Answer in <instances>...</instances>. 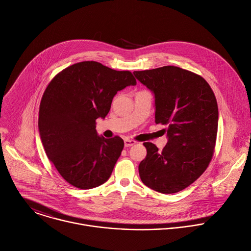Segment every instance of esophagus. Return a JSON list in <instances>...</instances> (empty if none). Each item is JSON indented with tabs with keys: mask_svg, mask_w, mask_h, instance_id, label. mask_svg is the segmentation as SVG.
<instances>
[{
	"mask_svg": "<svg viewBox=\"0 0 251 251\" xmlns=\"http://www.w3.org/2000/svg\"><path fill=\"white\" fill-rule=\"evenodd\" d=\"M135 143H136V141H135V140H132V139H128V138L125 139V146H126V147H129V146H132V145H134Z\"/></svg>",
	"mask_w": 251,
	"mask_h": 251,
	"instance_id": "34e87169",
	"label": "esophagus"
}]
</instances>
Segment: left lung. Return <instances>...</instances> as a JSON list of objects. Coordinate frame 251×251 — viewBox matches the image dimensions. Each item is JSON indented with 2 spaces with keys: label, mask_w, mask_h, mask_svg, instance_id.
I'll return each instance as SVG.
<instances>
[{
  "label": "left lung",
  "mask_w": 251,
  "mask_h": 251,
  "mask_svg": "<svg viewBox=\"0 0 251 251\" xmlns=\"http://www.w3.org/2000/svg\"><path fill=\"white\" fill-rule=\"evenodd\" d=\"M155 96V123L167 126L162 151L144 142L146 157L138 166L141 181L159 193L173 194L190 186L208 168L218 133L219 110L209 83L176 66L134 71Z\"/></svg>",
  "instance_id": "left-lung-1"
}]
</instances>
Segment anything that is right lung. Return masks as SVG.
<instances>
[{"label": "right lung", "mask_w": 251, "mask_h": 251, "mask_svg": "<svg viewBox=\"0 0 251 251\" xmlns=\"http://www.w3.org/2000/svg\"><path fill=\"white\" fill-rule=\"evenodd\" d=\"M135 84L129 71L83 61L60 71L46 87L40 138L48 159L70 185L87 190L110 178L125 143L120 136H99L96 120L108 115L118 91Z\"/></svg>", "instance_id": "add662e5"}]
</instances>
